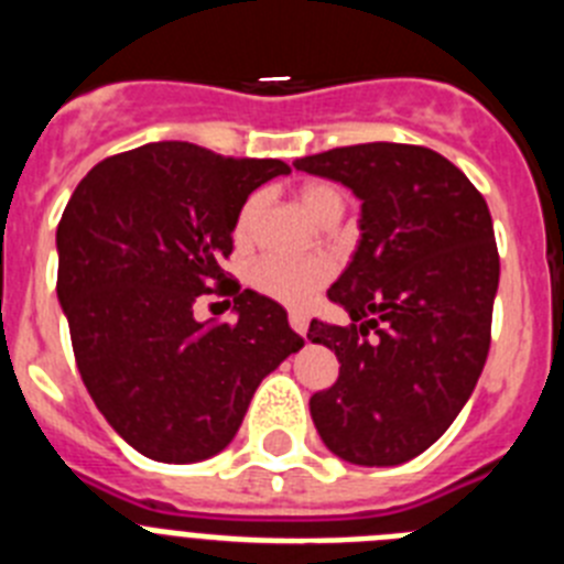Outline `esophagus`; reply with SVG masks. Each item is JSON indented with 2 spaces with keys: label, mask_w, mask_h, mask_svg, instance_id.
<instances>
[{
  "label": "esophagus",
  "mask_w": 564,
  "mask_h": 564,
  "mask_svg": "<svg viewBox=\"0 0 564 564\" xmlns=\"http://www.w3.org/2000/svg\"><path fill=\"white\" fill-rule=\"evenodd\" d=\"M288 322H291V327L299 333V336H305V333H307V316H305V313H302V311H291Z\"/></svg>",
  "instance_id": "34e87169"
}]
</instances>
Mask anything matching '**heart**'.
Returning a JSON list of instances; mask_svg holds the SVG:
<instances>
[{
    "label": "heart",
    "instance_id": "heart-1",
    "mask_svg": "<svg viewBox=\"0 0 564 564\" xmlns=\"http://www.w3.org/2000/svg\"><path fill=\"white\" fill-rule=\"evenodd\" d=\"M257 200H248L242 206L237 217V234L239 239L251 231V223L257 217ZM299 206L305 208V214L313 223L322 220L325 214L341 212L344 197L336 186L330 183H307V186L299 188ZM330 276V265L325 259H293V257H279V253H271V257H262L257 265L251 268V282L259 293L276 299L282 305L291 307H305L311 305L316 293L322 291V285Z\"/></svg>",
    "mask_w": 564,
    "mask_h": 564
}]
</instances>
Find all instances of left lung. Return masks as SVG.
<instances>
[{
	"instance_id": "8db88e82",
	"label": "left lung",
	"mask_w": 564,
	"mask_h": 564,
	"mask_svg": "<svg viewBox=\"0 0 564 564\" xmlns=\"http://www.w3.org/2000/svg\"><path fill=\"white\" fill-rule=\"evenodd\" d=\"M361 200V239L327 291L352 325L311 322L338 381L311 398L327 449L356 466H398L449 430L482 372L500 285L482 194L443 154L358 143L293 163Z\"/></svg>"
}]
</instances>
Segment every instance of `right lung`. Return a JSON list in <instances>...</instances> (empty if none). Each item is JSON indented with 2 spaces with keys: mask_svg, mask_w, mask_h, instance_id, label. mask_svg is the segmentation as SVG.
Wrapping results in <instances>:
<instances>
[{
  "mask_svg": "<svg viewBox=\"0 0 564 564\" xmlns=\"http://www.w3.org/2000/svg\"><path fill=\"white\" fill-rule=\"evenodd\" d=\"M288 172L271 158L147 143L89 169L64 208L56 291L78 372L109 426L152 460L226 449L262 378L305 344L257 291L237 288V322L194 316L203 293L234 285L223 262L248 194Z\"/></svg>",
  "mask_w": 564,
  "mask_h": 564,
  "instance_id": "1",
  "label": "right lung"
}]
</instances>
